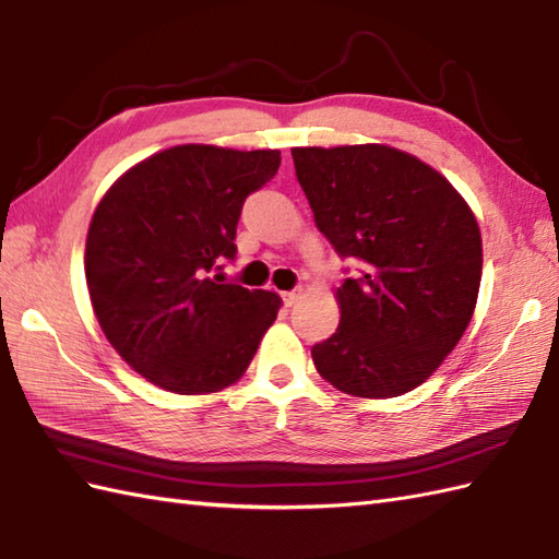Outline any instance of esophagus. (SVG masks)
<instances>
[{
  "mask_svg": "<svg viewBox=\"0 0 559 559\" xmlns=\"http://www.w3.org/2000/svg\"><path fill=\"white\" fill-rule=\"evenodd\" d=\"M297 300H300V293L297 290H290V293H283V302L288 305V307H293Z\"/></svg>",
  "mask_w": 559,
  "mask_h": 559,
  "instance_id": "1",
  "label": "esophagus"
}]
</instances>
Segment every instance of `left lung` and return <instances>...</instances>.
Listing matches in <instances>:
<instances>
[{
    "label": "left lung",
    "mask_w": 559,
    "mask_h": 559,
    "mask_svg": "<svg viewBox=\"0 0 559 559\" xmlns=\"http://www.w3.org/2000/svg\"><path fill=\"white\" fill-rule=\"evenodd\" d=\"M317 228L365 271L335 290L341 323L311 347L338 391L385 400L409 393L469 326L484 248L472 206L445 176L395 147H293Z\"/></svg>",
    "instance_id": "left-lung-1"
}]
</instances>
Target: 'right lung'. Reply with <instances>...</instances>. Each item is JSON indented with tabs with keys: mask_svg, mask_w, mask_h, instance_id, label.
<instances>
[{
	"mask_svg": "<svg viewBox=\"0 0 559 559\" xmlns=\"http://www.w3.org/2000/svg\"><path fill=\"white\" fill-rule=\"evenodd\" d=\"M278 150L176 145L104 192L87 228L85 278L111 347L178 395L236 383L281 297L210 276L236 257L242 202L278 171Z\"/></svg>",
	"mask_w": 559,
	"mask_h": 559,
	"instance_id": "add662e5",
	"label": "right lung"
}]
</instances>
